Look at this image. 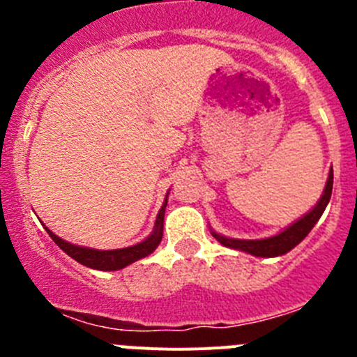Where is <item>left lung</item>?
I'll use <instances>...</instances> for the list:
<instances>
[{
  "instance_id": "obj_1",
  "label": "left lung",
  "mask_w": 357,
  "mask_h": 357,
  "mask_svg": "<svg viewBox=\"0 0 357 357\" xmlns=\"http://www.w3.org/2000/svg\"><path fill=\"white\" fill-rule=\"evenodd\" d=\"M331 193H333V168H331L326 188H324V193H321L320 200L317 202V206L309 211V213H305L302 218H298L295 223L286 227L284 230H280L279 234L270 236V238L264 239H236L218 234L213 229H211V234L222 243L223 247L247 252V254L255 255V257H277V255H284L291 248H295L311 232L314 223L320 220V216L326 211L327 204L331 200Z\"/></svg>"
}]
</instances>
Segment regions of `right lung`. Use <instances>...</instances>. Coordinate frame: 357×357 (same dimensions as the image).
<instances>
[{
    "mask_svg": "<svg viewBox=\"0 0 357 357\" xmlns=\"http://www.w3.org/2000/svg\"><path fill=\"white\" fill-rule=\"evenodd\" d=\"M169 195V193H168ZM168 195L164 198L162 207L159 209L155 218V225L151 234L146 239H143L137 245H132L127 248H116V250H96V248L89 247H80V245H73V243L64 241L62 238H59L56 234H53L52 230L46 227L48 234L52 236L53 241L69 255L75 261H78L80 264L87 268H93V270H102V272H116V270H121V268L128 266V264L135 263V261L143 259L146 255H150L151 252L159 247L160 239H162V229H164V211L168 206Z\"/></svg>",
    "mask_w": 357,
    "mask_h": 357,
    "instance_id": "1",
    "label": "right lung"
}]
</instances>
